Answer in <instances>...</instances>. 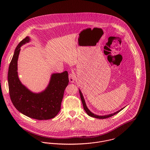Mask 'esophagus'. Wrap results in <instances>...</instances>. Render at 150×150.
I'll return each instance as SVG.
<instances>
[{"label": "esophagus", "mask_w": 150, "mask_h": 150, "mask_svg": "<svg viewBox=\"0 0 150 150\" xmlns=\"http://www.w3.org/2000/svg\"><path fill=\"white\" fill-rule=\"evenodd\" d=\"M69 81L70 83H74L76 80V77L74 73H70L69 76Z\"/></svg>", "instance_id": "esophagus-1"}]
</instances>
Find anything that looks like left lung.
<instances>
[{"label": "left lung", "instance_id": "left-lung-1", "mask_svg": "<svg viewBox=\"0 0 150 150\" xmlns=\"http://www.w3.org/2000/svg\"><path fill=\"white\" fill-rule=\"evenodd\" d=\"M79 92H80V98H81V101H82V103H83V107H84V110L86 111V112L87 113V114L90 116V117H94V118H99V119H105V118H109L110 117H112L113 115H114L115 114H117V113H118L120 111H121L122 110H123L124 108V107L122 108L121 109H120V110L114 112V113H112V114H107V115H96L95 114H93V112H92L86 106V102H85V100H84V96L81 92V91L79 89Z\"/></svg>", "mask_w": 150, "mask_h": 150}]
</instances>
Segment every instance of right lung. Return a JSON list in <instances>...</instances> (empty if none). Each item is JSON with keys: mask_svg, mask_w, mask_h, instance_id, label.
Listing matches in <instances>:
<instances>
[{"mask_svg": "<svg viewBox=\"0 0 150 150\" xmlns=\"http://www.w3.org/2000/svg\"><path fill=\"white\" fill-rule=\"evenodd\" d=\"M30 40L27 36L17 46L9 65L8 84L11 100L18 111L31 118L45 120L54 118L61 110L66 87L69 84L68 73H53L47 88L34 93L23 86L18 76L17 62L21 47Z\"/></svg>", "mask_w": 150, "mask_h": 150, "instance_id": "obj_1", "label": "right lung"}]
</instances>
